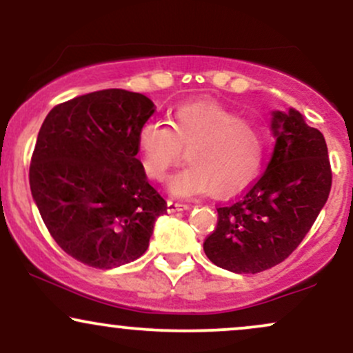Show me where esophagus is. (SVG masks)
<instances>
[{"instance_id":"34e87169","label":"esophagus","mask_w":353,"mask_h":353,"mask_svg":"<svg viewBox=\"0 0 353 353\" xmlns=\"http://www.w3.org/2000/svg\"><path fill=\"white\" fill-rule=\"evenodd\" d=\"M185 209H189V204H184V202L174 201V199L168 201V212H179V210H185Z\"/></svg>"}]
</instances>
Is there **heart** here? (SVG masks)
<instances>
[{"label": "heart", "mask_w": 353, "mask_h": 353, "mask_svg": "<svg viewBox=\"0 0 353 353\" xmlns=\"http://www.w3.org/2000/svg\"><path fill=\"white\" fill-rule=\"evenodd\" d=\"M182 148L189 164L171 182L181 196H236L257 179L265 159L262 129L209 99L177 104L169 123L145 121L137 131L141 165L152 181H164L181 163Z\"/></svg>", "instance_id": "1"}]
</instances>
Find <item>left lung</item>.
Returning <instances> with one entry per match:
<instances>
[{
  "instance_id": "1",
  "label": "left lung",
  "mask_w": 353,
  "mask_h": 353,
  "mask_svg": "<svg viewBox=\"0 0 353 353\" xmlns=\"http://www.w3.org/2000/svg\"><path fill=\"white\" fill-rule=\"evenodd\" d=\"M277 137L265 172L237 199L217 208L204 252L217 267L257 274L281 264L307 236L332 188L327 144L295 109L275 111Z\"/></svg>"
}]
</instances>
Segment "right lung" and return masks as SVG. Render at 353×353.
<instances>
[{
	"label": "right lung",
	"instance_id": "right-lung-1",
	"mask_svg": "<svg viewBox=\"0 0 353 353\" xmlns=\"http://www.w3.org/2000/svg\"><path fill=\"white\" fill-rule=\"evenodd\" d=\"M152 112L144 94L103 89L54 106L39 129L31 194L56 244L89 267L139 259L168 209L136 157Z\"/></svg>",
	"mask_w": 353,
	"mask_h": 353
}]
</instances>
